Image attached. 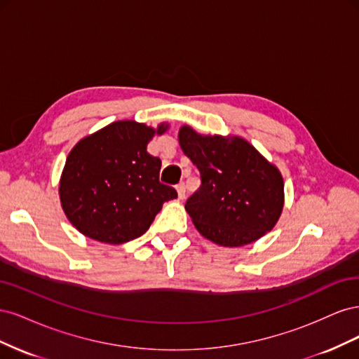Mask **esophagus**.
Here are the masks:
<instances>
[{
	"label": "esophagus",
	"instance_id": "obj_1",
	"mask_svg": "<svg viewBox=\"0 0 359 359\" xmlns=\"http://www.w3.org/2000/svg\"><path fill=\"white\" fill-rule=\"evenodd\" d=\"M177 191H178V198H180V199L186 198V184L180 182L178 186H177Z\"/></svg>",
	"mask_w": 359,
	"mask_h": 359
}]
</instances>
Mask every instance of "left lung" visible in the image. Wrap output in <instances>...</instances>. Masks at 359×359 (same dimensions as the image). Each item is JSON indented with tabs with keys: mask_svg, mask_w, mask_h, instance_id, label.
Wrapping results in <instances>:
<instances>
[{
	"mask_svg": "<svg viewBox=\"0 0 359 359\" xmlns=\"http://www.w3.org/2000/svg\"><path fill=\"white\" fill-rule=\"evenodd\" d=\"M180 144L201 173L186 210L205 238L241 247L273 229L283 210V178L255 147L241 137L201 136L187 126Z\"/></svg>",
	"mask_w": 359,
	"mask_h": 359,
	"instance_id": "left-lung-1",
	"label": "left lung"
}]
</instances>
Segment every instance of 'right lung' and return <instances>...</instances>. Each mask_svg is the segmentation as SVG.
<instances>
[{"mask_svg":"<svg viewBox=\"0 0 359 359\" xmlns=\"http://www.w3.org/2000/svg\"><path fill=\"white\" fill-rule=\"evenodd\" d=\"M168 126H160L161 135ZM154 128L135 121L106 126L78 142L66 160L60 182L62 210L85 236L123 244L144 235L161 205L177 190L161 184V160L147 145Z\"/></svg>","mask_w":359,"mask_h":359,"instance_id":"add662e5","label":"right lung"}]
</instances>
